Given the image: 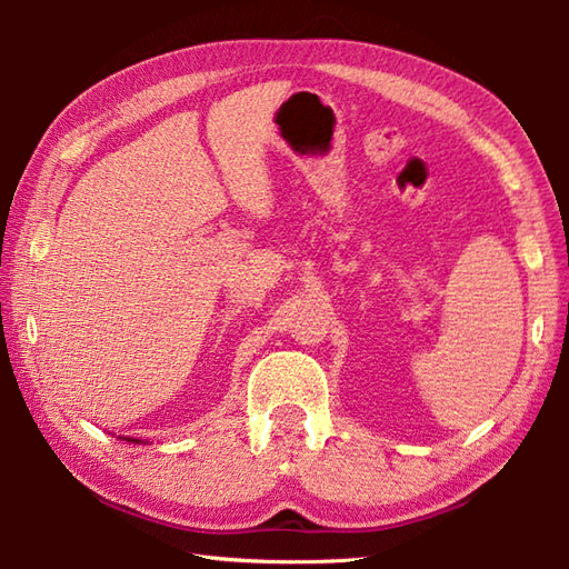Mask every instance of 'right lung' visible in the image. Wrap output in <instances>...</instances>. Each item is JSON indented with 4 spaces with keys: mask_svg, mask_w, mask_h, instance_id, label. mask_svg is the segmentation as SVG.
Here are the masks:
<instances>
[{
    "mask_svg": "<svg viewBox=\"0 0 569 569\" xmlns=\"http://www.w3.org/2000/svg\"><path fill=\"white\" fill-rule=\"evenodd\" d=\"M124 440H129V442H141V440H131V438H124Z\"/></svg>",
    "mask_w": 569,
    "mask_h": 569,
    "instance_id": "add662e5",
    "label": "right lung"
}]
</instances>
